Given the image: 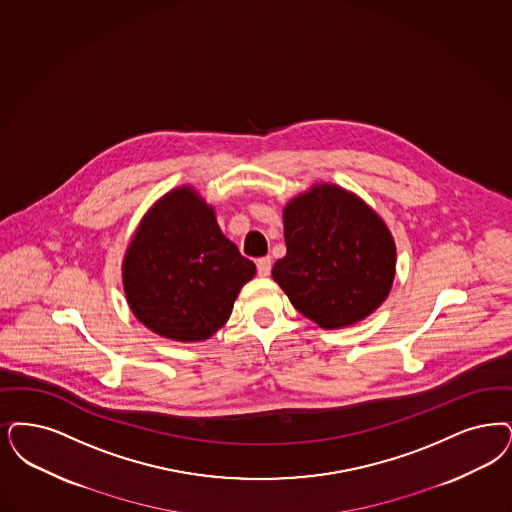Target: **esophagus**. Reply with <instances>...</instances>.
I'll return each instance as SVG.
<instances>
[{
  "instance_id": "esophagus-1",
  "label": "esophagus",
  "mask_w": 512,
  "mask_h": 512,
  "mask_svg": "<svg viewBox=\"0 0 512 512\" xmlns=\"http://www.w3.org/2000/svg\"><path fill=\"white\" fill-rule=\"evenodd\" d=\"M270 268H272L270 257H261V259L257 261V274H259V276H268V274H270Z\"/></svg>"
}]
</instances>
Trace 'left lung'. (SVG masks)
<instances>
[{
  "label": "left lung",
  "mask_w": 512,
  "mask_h": 512,
  "mask_svg": "<svg viewBox=\"0 0 512 512\" xmlns=\"http://www.w3.org/2000/svg\"><path fill=\"white\" fill-rule=\"evenodd\" d=\"M287 253L272 278L320 328L369 316L389 295L396 247L375 211L347 190L318 184L284 209Z\"/></svg>",
  "instance_id": "obj_1"
}]
</instances>
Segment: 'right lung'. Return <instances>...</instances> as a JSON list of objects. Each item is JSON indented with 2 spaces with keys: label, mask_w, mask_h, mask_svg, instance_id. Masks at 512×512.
Here are the masks:
<instances>
[{
  "label": "right lung",
  "mask_w": 512,
  "mask_h": 512,
  "mask_svg": "<svg viewBox=\"0 0 512 512\" xmlns=\"http://www.w3.org/2000/svg\"><path fill=\"white\" fill-rule=\"evenodd\" d=\"M255 265L223 236L215 213L177 188L144 217L123 261L133 314L175 341H205L223 328Z\"/></svg>",
  "instance_id": "obj_1"
}]
</instances>
